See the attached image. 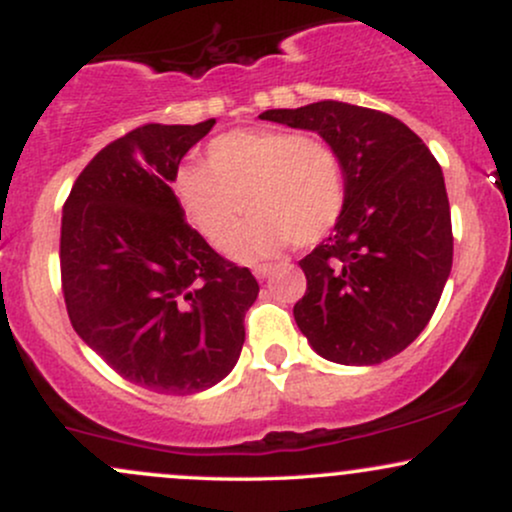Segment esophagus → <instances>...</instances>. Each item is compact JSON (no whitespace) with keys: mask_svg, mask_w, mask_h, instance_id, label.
I'll list each match as a JSON object with an SVG mask.
<instances>
[{"mask_svg":"<svg viewBox=\"0 0 512 512\" xmlns=\"http://www.w3.org/2000/svg\"><path fill=\"white\" fill-rule=\"evenodd\" d=\"M252 272H255L257 279H267V276L274 272V267L272 264H255V267H252Z\"/></svg>","mask_w":512,"mask_h":512,"instance_id":"esophagus-1","label":"esophagus"}]
</instances>
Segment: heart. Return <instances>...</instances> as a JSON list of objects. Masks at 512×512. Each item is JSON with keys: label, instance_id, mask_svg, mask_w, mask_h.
<instances>
[{"label": "heart", "instance_id": "b5f03b06", "mask_svg": "<svg viewBox=\"0 0 512 512\" xmlns=\"http://www.w3.org/2000/svg\"><path fill=\"white\" fill-rule=\"evenodd\" d=\"M173 192L190 226L219 252L231 248L248 209L236 255L255 260L330 236L346 207V170L325 139L243 129L209 144L207 166L178 168Z\"/></svg>", "mask_w": 512, "mask_h": 512}]
</instances>
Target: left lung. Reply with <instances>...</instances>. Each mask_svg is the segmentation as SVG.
I'll list each match as a JSON object with an SVG mask.
<instances>
[{
	"mask_svg": "<svg viewBox=\"0 0 512 512\" xmlns=\"http://www.w3.org/2000/svg\"><path fill=\"white\" fill-rule=\"evenodd\" d=\"M262 120L313 129L339 151L346 207L330 238L305 255L293 317L322 358L373 366L419 337L452 267L443 170L397 117L342 101L267 110Z\"/></svg>",
	"mask_w": 512,
	"mask_h": 512,
	"instance_id": "obj_1",
	"label": "left lung"
}]
</instances>
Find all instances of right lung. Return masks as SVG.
I'll return each instance as SVG.
<instances>
[{
	"mask_svg": "<svg viewBox=\"0 0 512 512\" xmlns=\"http://www.w3.org/2000/svg\"><path fill=\"white\" fill-rule=\"evenodd\" d=\"M216 120L137 127L93 156L62 211L69 320L129 383L192 395L231 373L260 284L182 216V156Z\"/></svg>",
	"mask_w": 512,
	"mask_h": 512,
	"instance_id": "obj_1",
	"label": "right lung"
}]
</instances>
